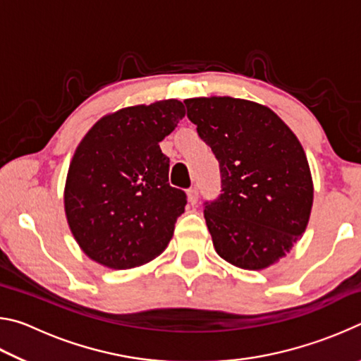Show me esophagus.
<instances>
[{
  "label": "esophagus",
  "instance_id": "34e87169",
  "mask_svg": "<svg viewBox=\"0 0 361 361\" xmlns=\"http://www.w3.org/2000/svg\"><path fill=\"white\" fill-rule=\"evenodd\" d=\"M188 200H189V204H191V205L197 204V200H199V189L197 188L189 189V191H188Z\"/></svg>",
  "mask_w": 361,
  "mask_h": 361
}]
</instances>
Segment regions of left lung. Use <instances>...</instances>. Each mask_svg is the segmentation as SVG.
Returning <instances> with one entry per match:
<instances>
[{
	"label": "left lung",
	"instance_id": "8db88e82",
	"mask_svg": "<svg viewBox=\"0 0 361 361\" xmlns=\"http://www.w3.org/2000/svg\"><path fill=\"white\" fill-rule=\"evenodd\" d=\"M185 105L219 162L221 194L204 204L213 247L237 267L272 266L302 235L312 210V175L301 143L259 103L199 97Z\"/></svg>",
	"mask_w": 361,
	"mask_h": 361
}]
</instances>
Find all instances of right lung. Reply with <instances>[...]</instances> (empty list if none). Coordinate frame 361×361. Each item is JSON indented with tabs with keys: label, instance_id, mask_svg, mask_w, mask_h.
<instances>
[{
	"label": "right lung",
	"instance_id": "right-lung-1",
	"mask_svg": "<svg viewBox=\"0 0 361 361\" xmlns=\"http://www.w3.org/2000/svg\"><path fill=\"white\" fill-rule=\"evenodd\" d=\"M180 100L122 108L97 121L78 145L66 175V221L90 259L132 269L161 255L186 205L169 185L159 143L185 118Z\"/></svg>",
	"mask_w": 361,
	"mask_h": 361
}]
</instances>
